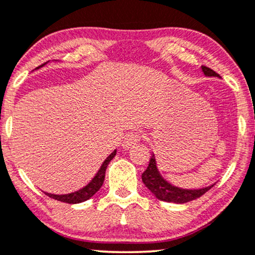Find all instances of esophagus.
I'll use <instances>...</instances> for the list:
<instances>
[{"label": "esophagus", "mask_w": 255, "mask_h": 255, "mask_svg": "<svg viewBox=\"0 0 255 255\" xmlns=\"http://www.w3.org/2000/svg\"><path fill=\"white\" fill-rule=\"evenodd\" d=\"M140 140H141L140 134L131 131V133H128L125 135L124 140H122V147L129 149V148L135 146V144H136Z\"/></svg>", "instance_id": "esophagus-1"}]
</instances>
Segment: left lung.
<instances>
[{"label":"left lung","mask_w":255,"mask_h":255,"mask_svg":"<svg viewBox=\"0 0 255 255\" xmlns=\"http://www.w3.org/2000/svg\"><path fill=\"white\" fill-rule=\"evenodd\" d=\"M202 72L207 76H219L218 73H215L213 69L208 68V67L202 66ZM142 181L149 191L153 193L159 200L167 202H175V204H185V202L192 201L200 198L208 192L214 185L205 187L201 189H182L178 187L172 186L166 180L161 178L160 173L157 172L155 156L151 154L149 165L147 169L142 174Z\"/></svg>","instance_id":"left-lung-1"}]
</instances>
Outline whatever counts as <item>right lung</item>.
<instances>
[{"label": "right lung", "mask_w": 255, "mask_h": 255, "mask_svg": "<svg viewBox=\"0 0 255 255\" xmlns=\"http://www.w3.org/2000/svg\"><path fill=\"white\" fill-rule=\"evenodd\" d=\"M115 154H117V150L113 151L111 155L104 161V163H102L101 167H100L99 172L96 173V175L92 179V181H90L87 186L83 187V188L79 189L77 192L70 193V194H64V195H54V194H50V193H44V194L49 196L51 199L57 200V201L66 202V204H80V202H83L86 201V200L90 199L100 188H101V186L104 185L106 169H107V166L108 163L111 162V160L115 156Z\"/></svg>", "instance_id": "add662e5"}]
</instances>
